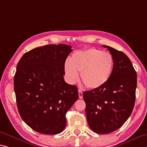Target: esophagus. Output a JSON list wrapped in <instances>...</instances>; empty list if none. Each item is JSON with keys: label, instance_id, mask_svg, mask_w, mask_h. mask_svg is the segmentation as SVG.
I'll use <instances>...</instances> for the list:
<instances>
[{"label": "esophagus", "instance_id": "1", "mask_svg": "<svg viewBox=\"0 0 147 147\" xmlns=\"http://www.w3.org/2000/svg\"><path fill=\"white\" fill-rule=\"evenodd\" d=\"M78 95H79V98L80 99L83 98V93L82 92V90H78Z\"/></svg>", "mask_w": 147, "mask_h": 147}]
</instances>
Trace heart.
I'll return each mask as SVG.
<instances>
[{
	"instance_id": "obj_1",
	"label": "heart",
	"mask_w": 147,
	"mask_h": 147,
	"mask_svg": "<svg viewBox=\"0 0 147 147\" xmlns=\"http://www.w3.org/2000/svg\"><path fill=\"white\" fill-rule=\"evenodd\" d=\"M114 60L110 53L95 48L77 51L65 63V76L70 83H75L80 73L82 82L86 88L97 89L110 79Z\"/></svg>"
}]
</instances>
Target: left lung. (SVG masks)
Segmentation results:
<instances>
[{"instance_id":"1","label":"left lung","mask_w":147,"mask_h":147,"mask_svg":"<svg viewBox=\"0 0 147 147\" xmlns=\"http://www.w3.org/2000/svg\"><path fill=\"white\" fill-rule=\"evenodd\" d=\"M114 60L109 80L104 86L83 93L88 124L98 134H110L119 129L134 109L136 101L137 73L126 55L103 45Z\"/></svg>"}]
</instances>
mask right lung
Listing matches in <instances>:
<instances>
[{"instance_id": "1", "label": "right lung", "mask_w": 147, "mask_h": 147, "mask_svg": "<svg viewBox=\"0 0 147 147\" xmlns=\"http://www.w3.org/2000/svg\"><path fill=\"white\" fill-rule=\"evenodd\" d=\"M66 44H49L25 53L17 65L13 78L18 109L32 129L54 135L66 125V113L78 99L76 86L65 82Z\"/></svg>"}]
</instances>
